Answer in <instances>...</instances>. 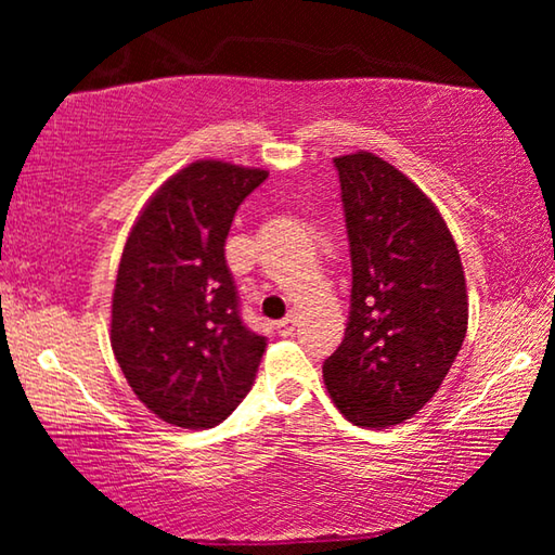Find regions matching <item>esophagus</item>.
<instances>
[{"instance_id": "obj_1", "label": "esophagus", "mask_w": 555, "mask_h": 555, "mask_svg": "<svg viewBox=\"0 0 555 555\" xmlns=\"http://www.w3.org/2000/svg\"><path fill=\"white\" fill-rule=\"evenodd\" d=\"M294 331H296V313H291V315H286L284 321H279L276 323V333L279 335H294Z\"/></svg>"}]
</instances>
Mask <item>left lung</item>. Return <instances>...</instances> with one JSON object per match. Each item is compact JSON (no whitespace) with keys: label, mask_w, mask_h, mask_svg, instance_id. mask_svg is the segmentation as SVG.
<instances>
[{"label":"left lung","mask_w":555,"mask_h":555,"mask_svg":"<svg viewBox=\"0 0 555 555\" xmlns=\"http://www.w3.org/2000/svg\"><path fill=\"white\" fill-rule=\"evenodd\" d=\"M352 261L350 318L323 362L327 393L362 428L403 424L440 389L467 333V288L446 220L370 152L333 158Z\"/></svg>","instance_id":"8db88e82"}]
</instances>
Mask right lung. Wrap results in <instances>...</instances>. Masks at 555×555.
<instances>
[{
    "instance_id": "add662e5",
    "label": "right lung",
    "mask_w": 555,
    "mask_h": 555,
    "mask_svg": "<svg viewBox=\"0 0 555 555\" xmlns=\"http://www.w3.org/2000/svg\"><path fill=\"white\" fill-rule=\"evenodd\" d=\"M261 168L195 162L131 228L112 294V350L131 391L166 424H222L255 384L267 337L240 315L224 240Z\"/></svg>"
}]
</instances>
